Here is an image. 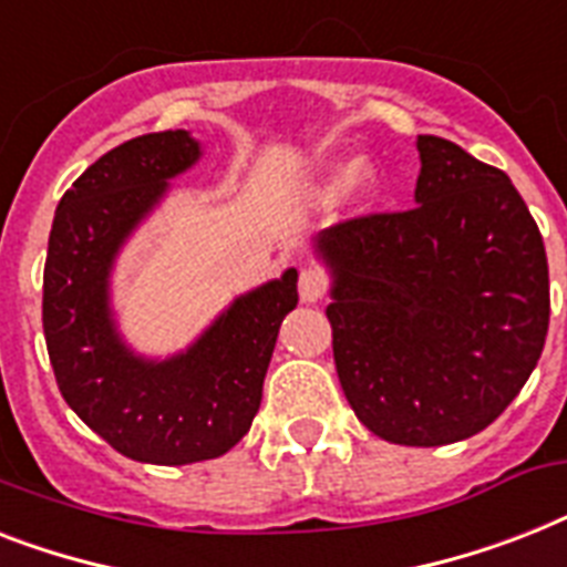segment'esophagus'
Returning <instances> with one entry per match:
<instances>
[{"instance_id": "esophagus-1", "label": "esophagus", "mask_w": 567, "mask_h": 567, "mask_svg": "<svg viewBox=\"0 0 567 567\" xmlns=\"http://www.w3.org/2000/svg\"><path fill=\"white\" fill-rule=\"evenodd\" d=\"M323 293H326L323 274L315 268H302V274H299V299H302V302H320Z\"/></svg>"}]
</instances>
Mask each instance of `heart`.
I'll use <instances>...</instances> for the list:
<instances>
[{
    "label": "heart",
    "instance_id": "obj_1",
    "mask_svg": "<svg viewBox=\"0 0 567 567\" xmlns=\"http://www.w3.org/2000/svg\"><path fill=\"white\" fill-rule=\"evenodd\" d=\"M379 168H375L370 159H358V163H347L340 165V168H334V174H331L329 179V192H338V188L347 186L349 195L367 197L379 188Z\"/></svg>",
    "mask_w": 567,
    "mask_h": 567
}]
</instances>
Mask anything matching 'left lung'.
<instances>
[{"instance_id": "obj_1", "label": "left lung", "mask_w": 567, "mask_h": 567, "mask_svg": "<svg viewBox=\"0 0 567 567\" xmlns=\"http://www.w3.org/2000/svg\"><path fill=\"white\" fill-rule=\"evenodd\" d=\"M416 206L323 229L340 388L372 434H481L536 370L550 320L542 233L501 168L419 136Z\"/></svg>"}]
</instances>
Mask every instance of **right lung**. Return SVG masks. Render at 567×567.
<instances>
[{"label":"right lung","mask_w":567,"mask_h":567,"mask_svg":"<svg viewBox=\"0 0 567 567\" xmlns=\"http://www.w3.org/2000/svg\"><path fill=\"white\" fill-rule=\"evenodd\" d=\"M204 156L188 131L145 133L95 159L60 197L43 274V331L66 404L118 454L186 466L227 454L259 413L261 384L297 270L241 293L168 358L140 355L118 331L113 268L172 179Z\"/></svg>","instance_id":"obj_1"}]
</instances>
